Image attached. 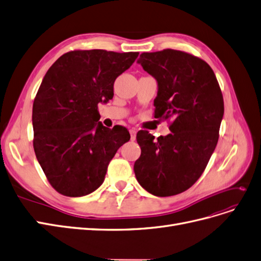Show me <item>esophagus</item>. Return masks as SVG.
Returning a JSON list of instances; mask_svg holds the SVG:
<instances>
[{
  "label": "esophagus",
  "mask_w": 261,
  "mask_h": 261,
  "mask_svg": "<svg viewBox=\"0 0 261 261\" xmlns=\"http://www.w3.org/2000/svg\"><path fill=\"white\" fill-rule=\"evenodd\" d=\"M129 133H130V139L132 140H135L136 139V134H137V129L135 127H132L129 129Z\"/></svg>",
  "instance_id": "1"
}]
</instances>
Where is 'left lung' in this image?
I'll use <instances>...</instances> for the list:
<instances>
[{
  "label": "left lung",
  "instance_id": "obj_1",
  "mask_svg": "<svg viewBox=\"0 0 261 261\" xmlns=\"http://www.w3.org/2000/svg\"><path fill=\"white\" fill-rule=\"evenodd\" d=\"M158 84L154 117L171 120L167 136L137 133L141 154L134 164L140 186L158 197L185 192L206 169L219 139L224 113L217 77L206 62L167 49L137 61Z\"/></svg>",
  "mask_w": 261,
  "mask_h": 261
}]
</instances>
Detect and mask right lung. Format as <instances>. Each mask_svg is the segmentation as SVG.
Wrapping results in <instances>:
<instances>
[{"label": "right lung", "mask_w": 261, "mask_h": 261, "mask_svg": "<svg viewBox=\"0 0 261 261\" xmlns=\"http://www.w3.org/2000/svg\"><path fill=\"white\" fill-rule=\"evenodd\" d=\"M138 54L70 51L46 72L33 107L34 149L58 193L82 197L96 191L117 149L129 140L123 126L111 129L99 122L98 105L113 98L115 80Z\"/></svg>", "instance_id": "obj_1"}]
</instances>
